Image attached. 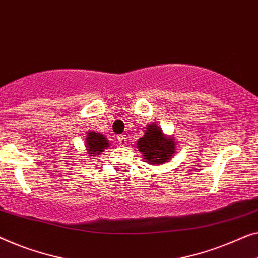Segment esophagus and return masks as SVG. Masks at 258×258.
Here are the masks:
<instances>
[{
  "instance_id": "34e87169",
  "label": "esophagus",
  "mask_w": 258,
  "mask_h": 258,
  "mask_svg": "<svg viewBox=\"0 0 258 258\" xmlns=\"http://www.w3.org/2000/svg\"><path fill=\"white\" fill-rule=\"evenodd\" d=\"M126 143H128V136H126L125 134L120 135V137H118V144L122 145V147H125Z\"/></svg>"
}]
</instances>
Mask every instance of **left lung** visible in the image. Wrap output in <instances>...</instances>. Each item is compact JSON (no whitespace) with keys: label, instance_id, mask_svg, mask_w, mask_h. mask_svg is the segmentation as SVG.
I'll use <instances>...</instances> for the list:
<instances>
[{"label":"left lung","instance_id":"8db88e82","mask_svg":"<svg viewBox=\"0 0 258 258\" xmlns=\"http://www.w3.org/2000/svg\"><path fill=\"white\" fill-rule=\"evenodd\" d=\"M137 148L149 164L160 165L172 158L177 147L172 136L164 135L162 128L152 123L148 125L144 136L138 138Z\"/></svg>","mask_w":258,"mask_h":258}]
</instances>
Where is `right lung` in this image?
Masks as SVG:
<instances>
[{
    "mask_svg": "<svg viewBox=\"0 0 258 258\" xmlns=\"http://www.w3.org/2000/svg\"><path fill=\"white\" fill-rule=\"evenodd\" d=\"M109 142L104 135L96 132H88L86 136V150L88 151L89 156L95 157L98 154H102L104 149L108 148ZM95 159V158H93Z\"/></svg>",
    "mask_w": 258,
    "mask_h": 258,
    "instance_id": "add662e5",
    "label": "right lung"
}]
</instances>
